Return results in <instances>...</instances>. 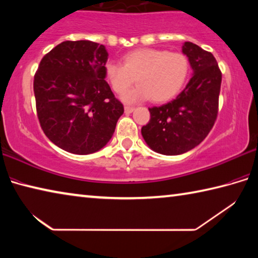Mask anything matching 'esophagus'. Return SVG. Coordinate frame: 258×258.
I'll return each mask as SVG.
<instances>
[{
	"label": "esophagus",
	"mask_w": 258,
	"mask_h": 258,
	"mask_svg": "<svg viewBox=\"0 0 258 258\" xmlns=\"http://www.w3.org/2000/svg\"><path fill=\"white\" fill-rule=\"evenodd\" d=\"M124 109H125V112L130 113V112H132V111L134 110V107H131V106H125V107H124Z\"/></svg>",
	"instance_id": "1"
}]
</instances>
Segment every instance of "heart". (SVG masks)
<instances>
[{"instance_id":"b5f03b06","label":"heart","mask_w":258,"mask_h":258,"mask_svg":"<svg viewBox=\"0 0 258 258\" xmlns=\"http://www.w3.org/2000/svg\"><path fill=\"white\" fill-rule=\"evenodd\" d=\"M121 62L108 61L103 75L117 94L124 93L134 81L138 83L124 94L126 102L148 98L156 103L168 101L183 89L190 74L189 58L182 52L137 49L124 54Z\"/></svg>"}]
</instances>
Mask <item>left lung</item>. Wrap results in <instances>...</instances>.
Listing matches in <instances>:
<instances>
[{
    "label": "left lung",
    "mask_w": 258,
    "mask_h": 258,
    "mask_svg": "<svg viewBox=\"0 0 258 258\" xmlns=\"http://www.w3.org/2000/svg\"><path fill=\"white\" fill-rule=\"evenodd\" d=\"M194 76L185 89L160 107H151L150 120L142 126V137L152 150L163 155H181L202 143L215 124L222 73L211 52L185 42Z\"/></svg>",
    "instance_id": "1"
}]
</instances>
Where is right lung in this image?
I'll return each mask as SVG.
<instances>
[{
    "instance_id": "obj_1",
    "label": "right lung",
    "mask_w": 258,
    "mask_h": 258,
    "mask_svg": "<svg viewBox=\"0 0 258 258\" xmlns=\"http://www.w3.org/2000/svg\"><path fill=\"white\" fill-rule=\"evenodd\" d=\"M106 47L64 41L43 56L34 76L37 118L61 149L89 155L107 145L124 107L104 81Z\"/></svg>"
}]
</instances>
